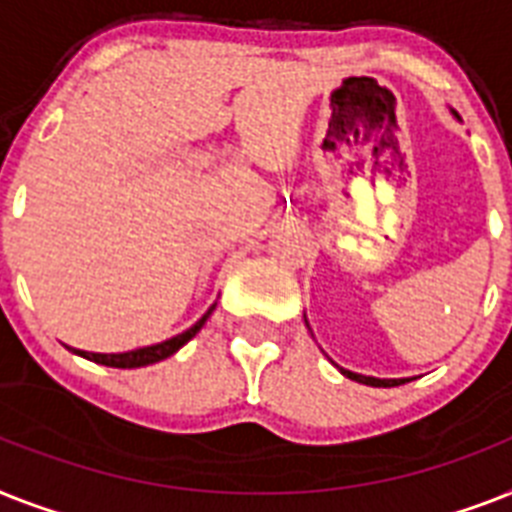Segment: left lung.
Masks as SVG:
<instances>
[{
	"instance_id": "left-lung-1",
	"label": "left lung",
	"mask_w": 512,
	"mask_h": 512,
	"mask_svg": "<svg viewBox=\"0 0 512 512\" xmlns=\"http://www.w3.org/2000/svg\"><path fill=\"white\" fill-rule=\"evenodd\" d=\"M342 373L347 378H352V381H357V384H365V386H400L405 384L407 378H373V376H360V373H352V371H344Z\"/></svg>"
}]
</instances>
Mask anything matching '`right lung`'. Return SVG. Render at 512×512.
<instances>
[{"label": "right lung", "mask_w": 512, "mask_h": 512, "mask_svg": "<svg viewBox=\"0 0 512 512\" xmlns=\"http://www.w3.org/2000/svg\"><path fill=\"white\" fill-rule=\"evenodd\" d=\"M213 310H215V305H210V310H207V313L202 315V318H199L194 326L186 328L184 334L170 336V339H165V342H160V344L136 347V350H128V352H112V355H102V352H81V350H76V352L81 357H86V360H94V363L110 365V368H141V365L160 363V360H165V357H170L173 352L181 350V347L189 342L191 336L197 334L199 328L205 326V321L210 318V313H213Z\"/></svg>", "instance_id": "1"}]
</instances>
